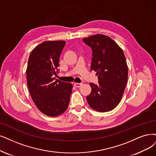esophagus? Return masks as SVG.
Returning <instances> with one entry per match:
<instances>
[{"mask_svg":"<svg viewBox=\"0 0 156 156\" xmlns=\"http://www.w3.org/2000/svg\"><path fill=\"white\" fill-rule=\"evenodd\" d=\"M82 85V83H74V85L76 87H80Z\"/></svg>","mask_w":156,"mask_h":156,"instance_id":"34e87169","label":"esophagus"}]
</instances>
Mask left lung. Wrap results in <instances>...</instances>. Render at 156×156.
I'll use <instances>...</instances> for the list:
<instances>
[{"mask_svg":"<svg viewBox=\"0 0 156 156\" xmlns=\"http://www.w3.org/2000/svg\"><path fill=\"white\" fill-rule=\"evenodd\" d=\"M83 41L92 49L90 69L98 76V84L90 83L91 93L87 101L97 111H110L119 103L127 82L128 67L123 51L103 34L90 36Z\"/></svg>","mask_w":156,"mask_h":156,"instance_id":"left-lung-1","label":"left lung"}]
</instances>
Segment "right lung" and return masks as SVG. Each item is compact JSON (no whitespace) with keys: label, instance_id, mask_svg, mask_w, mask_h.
Wrapping results in <instances>:
<instances>
[{"label":"right lung","instance_id":"1","mask_svg":"<svg viewBox=\"0 0 156 156\" xmlns=\"http://www.w3.org/2000/svg\"><path fill=\"white\" fill-rule=\"evenodd\" d=\"M65 41H45L34 48L29 57L27 83L32 99L39 110L57 116L68 107L73 85L55 80Z\"/></svg>","mask_w":156,"mask_h":156}]
</instances>
